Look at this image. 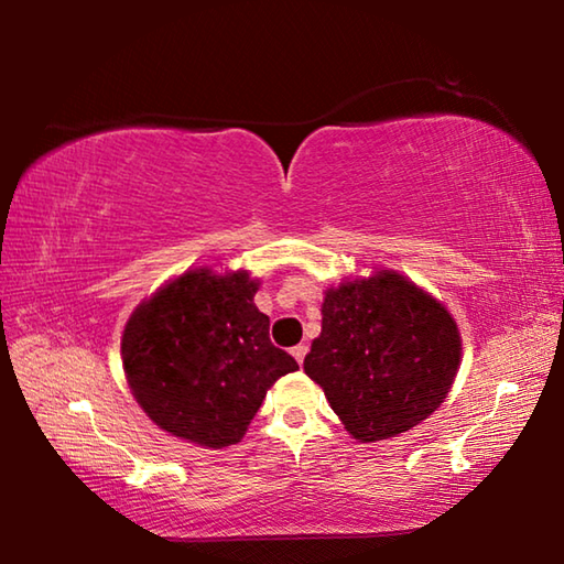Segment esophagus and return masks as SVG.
<instances>
[{
    "label": "esophagus",
    "instance_id": "34e87169",
    "mask_svg": "<svg viewBox=\"0 0 564 564\" xmlns=\"http://www.w3.org/2000/svg\"><path fill=\"white\" fill-rule=\"evenodd\" d=\"M305 352H308V348H305V346H303V343H301V346H293V348H291V356L295 358V362H303V358H305Z\"/></svg>",
    "mask_w": 564,
    "mask_h": 564
}]
</instances>
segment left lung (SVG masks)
<instances>
[{"instance_id": "left-lung-1", "label": "left lung", "mask_w": 564, "mask_h": 564, "mask_svg": "<svg viewBox=\"0 0 564 564\" xmlns=\"http://www.w3.org/2000/svg\"><path fill=\"white\" fill-rule=\"evenodd\" d=\"M321 313L303 370L358 443L405 433L445 403L463 338L435 295L376 269L328 285Z\"/></svg>"}]
</instances>
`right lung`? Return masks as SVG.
<instances>
[{
    "instance_id": "obj_1",
    "label": "right lung",
    "mask_w": 564,
    "mask_h": 564,
    "mask_svg": "<svg viewBox=\"0 0 564 564\" xmlns=\"http://www.w3.org/2000/svg\"><path fill=\"white\" fill-rule=\"evenodd\" d=\"M251 273L196 265L141 301L123 326V376L139 408L178 441L241 443L269 388L299 370L269 338Z\"/></svg>"
}]
</instances>
